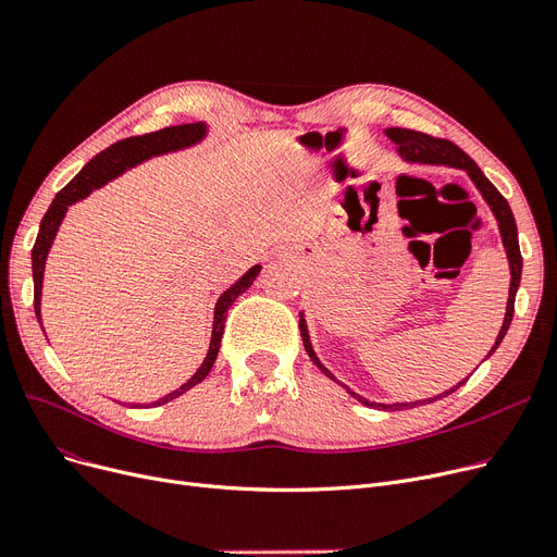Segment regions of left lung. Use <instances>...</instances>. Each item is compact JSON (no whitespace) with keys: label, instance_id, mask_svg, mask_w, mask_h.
I'll return each instance as SVG.
<instances>
[{"label":"left lung","instance_id":"obj_1","mask_svg":"<svg viewBox=\"0 0 557 557\" xmlns=\"http://www.w3.org/2000/svg\"><path fill=\"white\" fill-rule=\"evenodd\" d=\"M386 138H389L392 143L398 145V154L403 157V161L407 163H423V165H450V168H459V171H465L469 175V180L473 182V186L480 190L482 200L487 202V207L492 209L494 219L498 221V232H500V240H503V248H505V255H507V261H510V294H507V307H505V319H503V325H500V332L496 336V342L492 346V350L487 352V357H492L496 352V348L500 346L503 336L507 334V327H510L512 323V317H515V298H517V288H519V282H521V269H523V259H521V250H519V236H517V223H515V215H512V209L510 205H507V200L500 196L498 188L482 175L480 168L475 165V161L457 148L455 143L450 140H444V138H432L428 134H421V132H414V129H400V127H389L384 129ZM300 334H302V344H305V350L307 355L311 357L313 364H317L330 380L338 382L323 364L321 359L317 357V352H313L311 348V338H309V330H307V321L300 313ZM485 357V359H487ZM467 382V377L462 382H457L453 389L440 394V396H432V398H425V400H414V403H392V405H384V403H371L367 400L364 396L355 394L352 389H348V386L344 382H338L344 386V389L357 398L361 405L367 407H375V409H409L414 405H425V403H434L440 400L453 392H457L459 386H462Z\"/></svg>","mask_w":557,"mask_h":557}]
</instances>
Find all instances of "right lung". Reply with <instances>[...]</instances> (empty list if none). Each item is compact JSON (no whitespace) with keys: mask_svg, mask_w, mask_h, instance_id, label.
<instances>
[{"mask_svg":"<svg viewBox=\"0 0 557 557\" xmlns=\"http://www.w3.org/2000/svg\"><path fill=\"white\" fill-rule=\"evenodd\" d=\"M207 123H188V125H175V127H165V129H159V132H152V134H143V136H132V138H125V140H117L113 143L111 148H107L104 152H100L98 157H92L84 168L82 173L72 180L65 188H61L57 193V198L52 200L50 209H47V213L42 215L40 221V230H38V236H36V244H34V250H32V271H34V309H36V317H38V323H42V317H40V296H42V275H45V261H47V255H50V248L54 244L57 238V232L65 219V211L70 205H75L84 198H88L90 193L95 188H102L107 182L115 180L117 175H123L125 171H129V168L148 161L152 157H161V154H168V152H177V150H186L190 148V145H198L200 140L207 138ZM261 271V265H252V269L248 273L240 275L225 294H221V298L215 300V307H213V327H211V342H209V350H207V357L202 361V367L190 375V380H186L180 389L165 394L163 398L154 400V403H148L145 407H157V405H163V403H171L173 398L186 394L188 389H193L198 382H202L211 367L215 357H219V350H221V338H223V330H225V321H227V309L232 307V302L248 292V288L252 286V282L257 280ZM132 407H140V405H134Z\"/></svg>","mask_w":557,"mask_h":557,"instance_id":"obj_1","label":"right lung"}]
</instances>
